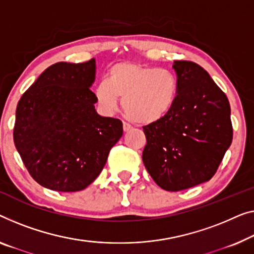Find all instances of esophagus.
<instances>
[{
    "label": "esophagus",
    "mask_w": 254,
    "mask_h": 254,
    "mask_svg": "<svg viewBox=\"0 0 254 254\" xmlns=\"http://www.w3.org/2000/svg\"><path fill=\"white\" fill-rule=\"evenodd\" d=\"M131 128H132V127L130 126V124L127 123V122H123V130H124V132H127V131H130Z\"/></svg>",
    "instance_id": "1"
}]
</instances>
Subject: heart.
Masks as SVG:
<instances>
[{
	"label": "heart",
	"instance_id": "obj_1",
	"mask_svg": "<svg viewBox=\"0 0 254 254\" xmlns=\"http://www.w3.org/2000/svg\"><path fill=\"white\" fill-rule=\"evenodd\" d=\"M178 81L171 70L137 63H121L108 71L107 81L94 89L101 111L112 114L119 98L127 117L140 124L157 122L176 103Z\"/></svg>",
	"mask_w": 254,
	"mask_h": 254
}]
</instances>
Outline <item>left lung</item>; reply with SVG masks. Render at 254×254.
Wrapping results in <instances>:
<instances>
[{
  "mask_svg": "<svg viewBox=\"0 0 254 254\" xmlns=\"http://www.w3.org/2000/svg\"><path fill=\"white\" fill-rule=\"evenodd\" d=\"M178 94L163 119L143 127L142 161L161 188L178 191L209 181L233 140L226 94L204 68L176 60Z\"/></svg>",
  "mask_w": 254,
  "mask_h": 254,
  "instance_id": "left-lung-1",
  "label": "left lung"
}]
</instances>
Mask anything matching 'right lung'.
Wrapping results in <instances>:
<instances>
[{
  "mask_svg": "<svg viewBox=\"0 0 254 254\" xmlns=\"http://www.w3.org/2000/svg\"><path fill=\"white\" fill-rule=\"evenodd\" d=\"M96 60L48 67L17 105L14 146L29 175L57 191H78L100 175L123 134L120 120L98 114Z\"/></svg>",
  "mask_w": 254,
  "mask_h": 254,
  "instance_id": "right-lung-1",
  "label": "right lung"
}]
</instances>
